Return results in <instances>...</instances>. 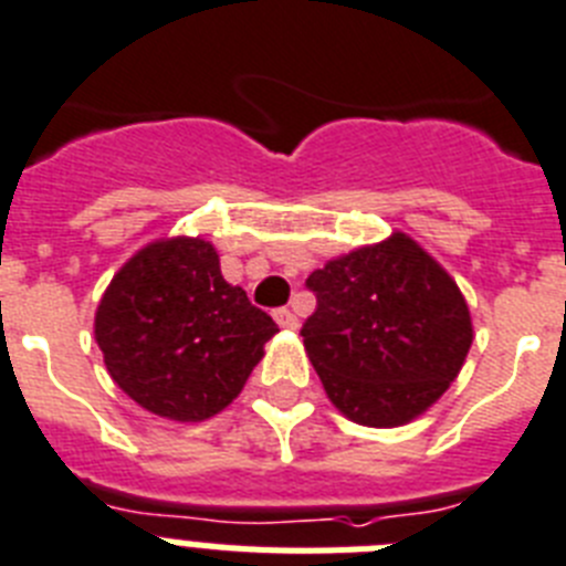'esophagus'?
I'll list each match as a JSON object with an SVG mask.
<instances>
[{
  "instance_id": "34e87169",
  "label": "esophagus",
  "mask_w": 566,
  "mask_h": 566,
  "mask_svg": "<svg viewBox=\"0 0 566 566\" xmlns=\"http://www.w3.org/2000/svg\"><path fill=\"white\" fill-rule=\"evenodd\" d=\"M276 322H279V327H284V331H296L298 327V316L293 311H287V307L276 311Z\"/></svg>"
}]
</instances>
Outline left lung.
<instances>
[{
	"label": "left lung",
	"mask_w": 566,
	"mask_h": 566,
	"mask_svg": "<svg viewBox=\"0 0 566 566\" xmlns=\"http://www.w3.org/2000/svg\"><path fill=\"white\" fill-rule=\"evenodd\" d=\"M304 350L342 416L365 427L419 419L453 385L473 344L455 279L416 239H387L313 270Z\"/></svg>",
	"instance_id": "left-lung-1"
}]
</instances>
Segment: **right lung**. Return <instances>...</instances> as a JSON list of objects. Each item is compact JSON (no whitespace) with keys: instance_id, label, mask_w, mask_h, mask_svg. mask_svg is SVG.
<instances>
[{"instance_id":"obj_1","label":"right lung","mask_w":566,"mask_h":566,"mask_svg":"<svg viewBox=\"0 0 566 566\" xmlns=\"http://www.w3.org/2000/svg\"><path fill=\"white\" fill-rule=\"evenodd\" d=\"M276 322L228 284L199 235L136 250L111 279L93 336L122 392L159 419L193 424L242 392Z\"/></svg>"}]
</instances>
